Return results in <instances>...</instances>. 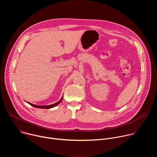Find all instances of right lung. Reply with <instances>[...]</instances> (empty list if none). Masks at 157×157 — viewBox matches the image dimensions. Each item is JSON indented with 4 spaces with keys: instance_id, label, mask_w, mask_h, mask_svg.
<instances>
[{
    "instance_id": "1",
    "label": "right lung",
    "mask_w": 157,
    "mask_h": 157,
    "mask_svg": "<svg viewBox=\"0 0 157 157\" xmlns=\"http://www.w3.org/2000/svg\"><path fill=\"white\" fill-rule=\"evenodd\" d=\"M63 96H62V98H61V99H60L59 101H58L57 102H56V103H55V104H51V105H35V104H32V103L29 102H27V101H26V102H27L28 104H29L30 105H32L33 107H37V108H40V109H51V108H53V107L56 106L57 105H58V104L62 101V100H63Z\"/></svg>"
}]
</instances>
